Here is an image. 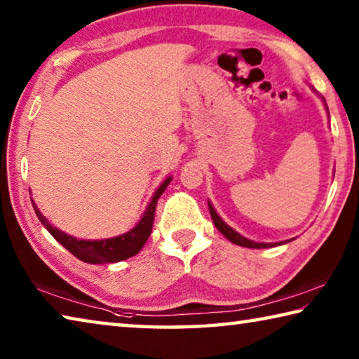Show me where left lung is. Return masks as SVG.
Listing matches in <instances>:
<instances>
[{
	"label": "left lung",
	"mask_w": 359,
	"mask_h": 359,
	"mask_svg": "<svg viewBox=\"0 0 359 359\" xmlns=\"http://www.w3.org/2000/svg\"><path fill=\"white\" fill-rule=\"evenodd\" d=\"M209 212H210V217L212 220H214V224L217 226V229L220 231V233L226 238L228 241L233 242L236 245H241V247H248V248H269V247H276V245H282L283 242H276V244H264V242H255L244 238V236H241L238 231H234L231 226H228L226 223H224L220 215L217 214L214 205L209 203Z\"/></svg>",
	"instance_id": "obj_1"
}]
</instances>
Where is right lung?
<instances>
[{"label": "right lung", "mask_w": 359, "mask_h": 359, "mask_svg": "<svg viewBox=\"0 0 359 359\" xmlns=\"http://www.w3.org/2000/svg\"><path fill=\"white\" fill-rule=\"evenodd\" d=\"M172 177H168L163 184L158 187V190L155 191L154 198L149 203L147 209H145L144 215L141 220L137 222V224L131 231L125 234H120L117 238H111V239H101V241H82V239H76L72 236L63 233L58 228L52 226L48 223L47 218L41 214L39 209L36 208V204L33 203V209L38 215L39 222L44 224V228L53 236V239L58 241L66 250L71 252L76 258H79L83 263H90V264H101V263H117V261L135 257L136 253L141 252V248L144 247L145 242L150 238L151 234V226H154V218H155V210H156V203L163 193H165L166 187L171 184Z\"/></svg>", "instance_id": "1"}]
</instances>
